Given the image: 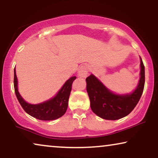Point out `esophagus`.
Instances as JSON below:
<instances>
[{
  "mask_svg": "<svg viewBox=\"0 0 158 158\" xmlns=\"http://www.w3.org/2000/svg\"><path fill=\"white\" fill-rule=\"evenodd\" d=\"M88 66L83 65L80 67L78 70V76L82 77H85L88 75Z\"/></svg>",
  "mask_w": 158,
  "mask_h": 158,
  "instance_id": "esophagus-1",
  "label": "esophagus"
}]
</instances>
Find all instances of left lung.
I'll list each match as a JSON object with an SVG mask.
<instances>
[{
    "label": "left lung",
    "mask_w": 158,
    "mask_h": 158,
    "mask_svg": "<svg viewBox=\"0 0 158 158\" xmlns=\"http://www.w3.org/2000/svg\"><path fill=\"white\" fill-rule=\"evenodd\" d=\"M140 78L137 88L131 94H114L93 74L86 78L87 92L93 113L106 120H118L133 110L140 100L145 85V66L140 58Z\"/></svg>",
    "instance_id": "8db88e82"
}]
</instances>
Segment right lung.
<instances>
[{"mask_svg": "<svg viewBox=\"0 0 158 158\" xmlns=\"http://www.w3.org/2000/svg\"><path fill=\"white\" fill-rule=\"evenodd\" d=\"M76 77H71L65 82L62 88L53 98L43 103L32 105L23 99L18 90V81L14 69V89L18 102L27 113L40 120H52L58 119L65 113L68 108V99L72 89V85Z\"/></svg>", "mask_w": 158, "mask_h": 158, "instance_id": "1", "label": "right lung"}]
</instances>
